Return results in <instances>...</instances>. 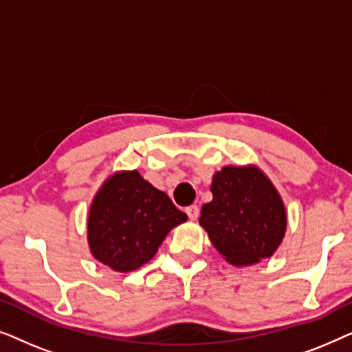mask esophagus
Returning a JSON list of instances; mask_svg holds the SVG:
<instances>
[{
    "label": "esophagus",
    "mask_w": 352,
    "mask_h": 352,
    "mask_svg": "<svg viewBox=\"0 0 352 352\" xmlns=\"http://www.w3.org/2000/svg\"><path fill=\"white\" fill-rule=\"evenodd\" d=\"M186 213L192 221H195L197 218H199L200 210H199V206H197V205H190V206H187V208H186Z\"/></svg>",
    "instance_id": "obj_1"
}]
</instances>
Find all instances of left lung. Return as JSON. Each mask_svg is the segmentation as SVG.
Listing matches in <instances>:
<instances>
[{
    "mask_svg": "<svg viewBox=\"0 0 352 352\" xmlns=\"http://www.w3.org/2000/svg\"><path fill=\"white\" fill-rule=\"evenodd\" d=\"M213 200L201 206L199 223L213 247L234 266L272 256L287 229L278 192L258 166H224L211 182Z\"/></svg>",
    "mask_w": 352,
    "mask_h": 352,
    "instance_id": "left-lung-1",
    "label": "left lung"
}]
</instances>
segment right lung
Masks as SVG:
<instances>
[{"mask_svg":"<svg viewBox=\"0 0 352 352\" xmlns=\"http://www.w3.org/2000/svg\"><path fill=\"white\" fill-rule=\"evenodd\" d=\"M184 221L187 214L136 170L115 173L91 204L89 250L113 271L131 272L151 261L168 232Z\"/></svg>","mask_w":352,"mask_h":352,"instance_id":"obj_1","label":"right lung"}]
</instances>
